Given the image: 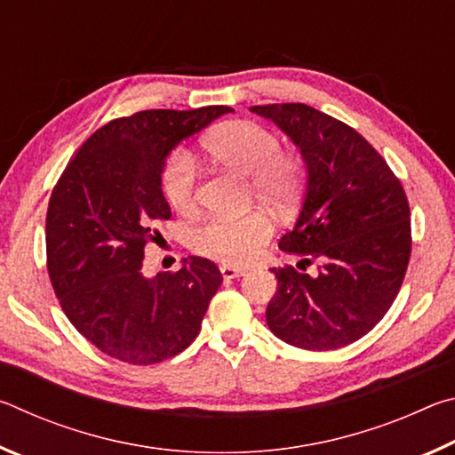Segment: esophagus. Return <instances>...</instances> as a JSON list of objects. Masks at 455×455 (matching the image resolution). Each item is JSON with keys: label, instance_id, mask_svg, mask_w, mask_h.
Listing matches in <instances>:
<instances>
[{"label": "esophagus", "instance_id": "34e87169", "mask_svg": "<svg viewBox=\"0 0 455 455\" xmlns=\"http://www.w3.org/2000/svg\"><path fill=\"white\" fill-rule=\"evenodd\" d=\"M220 275H222V279H236V276H244L246 271H244V268H236V267H230V265H222V267H220Z\"/></svg>", "mask_w": 455, "mask_h": 455}]
</instances>
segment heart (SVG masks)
I'll return each instance as SVG.
<instances>
[{"mask_svg":"<svg viewBox=\"0 0 455 455\" xmlns=\"http://www.w3.org/2000/svg\"><path fill=\"white\" fill-rule=\"evenodd\" d=\"M204 150L214 163L251 174L255 196L267 204L283 206L297 195L303 166L283 152V140L273 130L252 120H233L206 136ZM198 166L192 152L174 150L160 171V190L171 209L188 212L196 204ZM273 235L271 220L263 212L243 217H209L188 228V244L200 255L244 265L257 257Z\"/></svg>","mask_w":455,"mask_h":455,"instance_id":"1","label":"heart"}]
</instances>
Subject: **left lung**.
<instances>
[{
  "mask_svg": "<svg viewBox=\"0 0 455 455\" xmlns=\"http://www.w3.org/2000/svg\"><path fill=\"white\" fill-rule=\"evenodd\" d=\"M295 142L307 164V196L279 246L309 276L279 267L267 325L299 349L329 351L367 335L394 305L411 257L405 190L355 128L307 104L252 106Z\"/></svg>",
  "mask_w": 455,
  "mask_h": 455,
  "instance_id": "8db88e82",
  "label": "left lung"
}]
</instances>
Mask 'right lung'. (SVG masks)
Masks as SVG:
<instances>
[{
    "mask_svg": "<svg viewBox=\"0 0 455 455\" xmlns=\"http://www.w3.org/2000/svg\"><path fill=\"white\" fill-rule=\"evenodd\" d=\"M228 106L142 110L98 128L52 190L48 275L61 311L92 345L130 365L179 355L195 341L222 275L190 257L176 273L142 275L146 243L171 219L160 190L164 158Z\"/></svg>",
    "mask_w": 455,
    "mask_h": 455,
    "instance_id": "1",
    "label": "right lung"
}]
</instances>
